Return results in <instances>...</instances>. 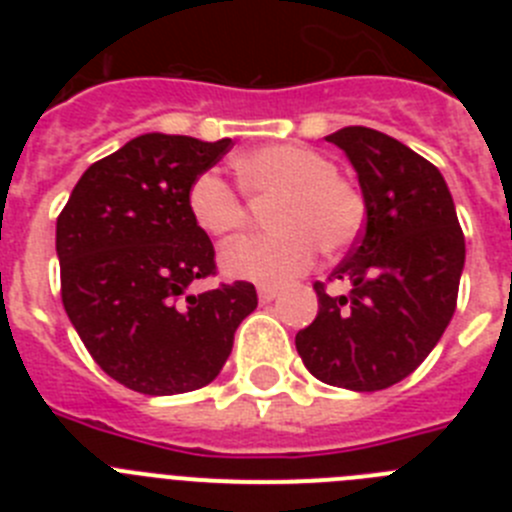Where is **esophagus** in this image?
<instances>
[{
  "instance_id": "34e87169",
  "label": "esophagus",
  "mask_w": 512,
  "mask_h": 512,
  "mask_svg": "<svg viewBox=\"0 0 512 512\" xmlns=\"http://www.w3.org/2000/svg\"><path fill=\"white\" fill-rule=\"evenodd\" d=\"M277 297H279V289L259 287V300L261 302H271V300H277Z\"/></svg>"
}]
</instances>
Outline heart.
I'll return each mask as SVG.
<instances>
[{
	"label": "heart",
	"mask_w": 512,
	"mask_h": 512,
	"mask_svg": "<svg viewBox=\"0 0 512 512\" xmlns=\"http://www.w3.org/2000/svg\"><path fill=\"white\" fill-rule=\"evenodd\" d=\"M235 174L253 200H273L266 235L228 243L220 266L228 277L266 287H282L305 274L320 246L341 251L351 246L364 223V200L351 182L336 174L325 153L307 146L277 143L235 158ZM187 207L207 235L225 238L241 230L248 210L238 189L217 171H202L187 189Z\"/></svg>",
	"instance_id": "b5f03b06"
}]
</instances>
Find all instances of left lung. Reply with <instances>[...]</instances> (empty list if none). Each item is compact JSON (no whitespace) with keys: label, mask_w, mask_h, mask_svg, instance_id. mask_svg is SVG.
Segmentation results:
<instances>
[{"label":"left lung","mask_w":512,"mask_h":512,"mask_svg":"<svg viewBox=\"0 0 512 512\" xmlns=\"http://www.w3.org/2000/svg\"><path fill=\"white\" fill-rule=\"evenodd\" d=\"M359 176L366 225L330 282L315 284L318 318L295 338L307 372L354 392L387 390L441 341L456 310L464 269V233L441 171L405 143L372 128L336 130Z\"/></svg>","instance_id":"1"}]
</instances>
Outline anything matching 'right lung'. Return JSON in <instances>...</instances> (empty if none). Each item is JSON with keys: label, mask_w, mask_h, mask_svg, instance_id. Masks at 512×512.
Segmentation results:
<instances>
[{"label": "right lung", "mask_w": 512, "mask_h": 512, "mask_svg": "<svg viewBox=\"0 0 512 512\" xmlns=\"http://www.w3.org/2000/svg\"><path fill=\"white\" fill-rule=\"evenodd\" d=\"M230 138L146 133L89 166L58 215L61 300L92 359L143 395H182L220 374L259 305L248 282L192 295L215 248L187 207L192 179Z\"/></svg>", "instance_id": "obj_1"}]
</instances>
